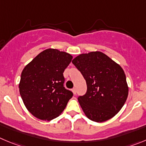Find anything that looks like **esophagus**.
Masks as SVG:
<instances>
[{"label": "esophagus", "mask_w": 146, "mask_h": 146, "mask_svg": "<svg viewBox=\"0 0 146 146\" xmlns=\"http://www.w3.org/2000/svg\"><path fill=\"white\" fill-rule=\"evenodd\" d=\"M72 91H73V94H76V88H73V89H72Z\"/></svg>", "instance_id": "34e87169"}]
</instances>
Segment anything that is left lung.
<instances>
[{"label":"left lung","mask_w":146,"mask_h":146,"mask_svg":"<svg viewBox=\"0 0 146 146\" xmlns=\"http://www.w3.org/2000/svg\"><path fill=\"white\" fill-rule=\"evenodd\" d=\"M72 62L86 82V93L78 99L87 117L102 122L117 114L128 96L122 68L101 52L81 54Z\"/></svg>","instance_id":"obj_1"}]
</instances>
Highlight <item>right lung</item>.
<instances>
[{
	"label": "right lung",
	"mask_w": 146,
	"mask_h": 146,
	"mask_svg": "<svg viewBox=\"0 0 146 146\" xmlns=\"http://www.w3.org/2000/svg\"><path fill=\"white\" fill-rule=\"evenodd\" d=\"M72 59L68 53L47 49L23 70L20 95L27 110L38 119L50 121L56 118L73 96V92L64 87L63 76Z\"/></svg>",
	"instance_id": "1"
}]
</instances>
